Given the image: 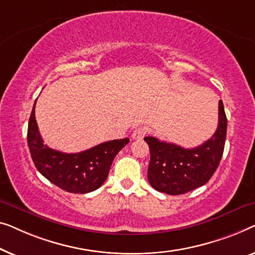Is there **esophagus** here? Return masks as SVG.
<instances>
[{"label":"esophagus","mask_w":255,"mask_h":255,"mask_svg":"<svg viewBox=\"0 0 255 255\" xmlns=\"http://www.w3.org/2000/svg\"><path fill=\"white\" fill-rule=\"evenodd\" d=\"M145 134H146V129L144 127H138L132 131L131 137L134 139H142L145 136Z\"/></svg>","instance_id":"obj_1"}]
</instances>
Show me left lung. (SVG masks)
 <instances>
[{
  "instance_id": "1",
  "label": "left lung",
  "mask_w": 255,
  "mask_h": 255,
  "mask_svg": "<svg viewBox=\"0 0 255 255\" xmlns=\"http://www.w3.org/2000/svg\"><path fill=\"white\" fill-rule=\"evenodd\" d=\"M228 120L223 102H218V126L211 137L196 148L185 149L174 143L146 136L150 149L148 180L156 191L179 195L209 181L221 162L227 138Z\"/></svg>"
}]
</instances>
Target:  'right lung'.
<instances>
[{"label":"right lung","mask_w":255,"mask_h":255,"mask_svg":"<svg viewBox=\"0 0 255 255\" xmlns=\"http://www.w3.org/2000/svg\"><path fill=\"white\" fill-rule=\"evenodd\" d=\"M37 102V100H35ZM32 109L27 127V144L37 170L52 184L69 193L96 191L106 180L114 157L129 138L113 139L76 153H66L44 144Z\"/></svg>","instance_id":"right-lung-1"}]
</instances>
